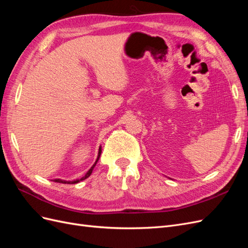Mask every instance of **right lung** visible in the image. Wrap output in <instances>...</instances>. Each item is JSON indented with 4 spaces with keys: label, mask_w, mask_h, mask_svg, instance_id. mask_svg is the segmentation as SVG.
Masks as SVG:
<instances>
[{
    "label": "right lung",
    "mask_w": 248,
    "mask_h": 248,
    "mask_svg": "<svg viewBox=\"0 0 248 248\" xmlns=\"http://www.w3.org/2000/svg\"><path fill=\"white\" fill-rule=\"evenodd\" d=\"M100 154H101V148H99V152H98V157H97V160H96V162L93 164V167L89 170V171L87 172V174L85 175V177H82V178H80L79 180H74V181H64V180H60V179H56L55 180V182H58V183H63V184H76V183H78L79 181H82V180H85V179H87L90 175L92 174V170H93V169H94V167L96 166V163H97V161H98V159H99V157H100Z\"/></svg>",
    "instance_id": "1"
}]
</instances>
